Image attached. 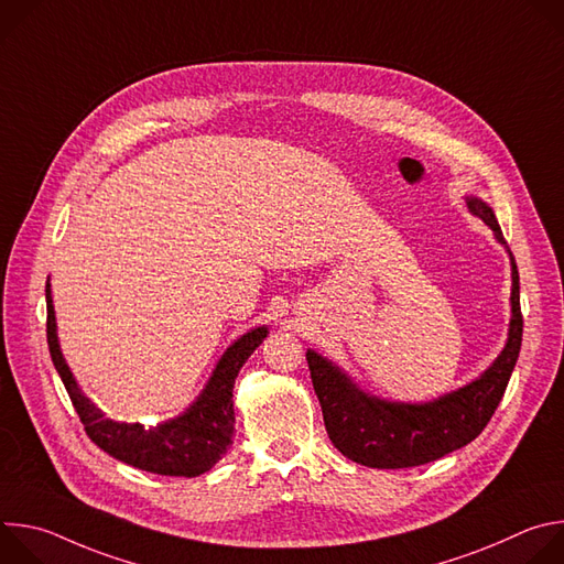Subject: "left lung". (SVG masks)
I'll return each instance as SVG.
<instances>
[{
  "mask_svg": "<svg viewBox=\"0 0 564 564\" xmlns=\"http://www.w3.org/2000/svg\"><path fill=\"white\" fill-rule=\"evenodd\" d=\"M466 205L505 243L494 209L475 196H466ZM511 279V324L500 357L475 381L426 404H404L368 394L339 366L314 350L305 352L328 437L348 459L370 468H411L466 446L485 431L505 397L522 346L520 276L513 259Z\"/></svg>",
  "mask_w": 564,
  "mask_h": 564,
  "instance_id": "8db88e82",
  "label": "left lung"
}]
</instances>
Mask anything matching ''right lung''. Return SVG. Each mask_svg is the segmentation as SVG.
<instances>
[{"mask_svg":"<svg viewBox=\"0 0 564 564\" xmlns=\"http://www.w3.org/2000/svg\"><path fill=\"white\" fill-rule=\"evenodd\" d=\"M265 337L268 328L261 326L236 339L216 364L200 397L176 420L158 424L155 429L120 424L105 417L94 401L83 394L70 375L57 344L55 310L51 285L46 283V341L53 366L73 401L79 422L85 424L91 442H96L105 453L129 466L158 475L196 477L209 470L225 455L231 444L236 422L231 401L234 379L238 377L240 366L248 361Z\"/></svg>","mask_w":564,"mask_h":564,"instance_id":"obj_1","label":"right lung"}]
</instances>
